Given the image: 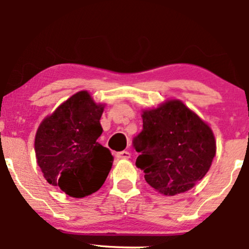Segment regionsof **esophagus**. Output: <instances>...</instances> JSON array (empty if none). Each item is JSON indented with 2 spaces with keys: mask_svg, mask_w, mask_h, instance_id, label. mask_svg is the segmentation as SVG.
Instances as JSON below:
<instances>
[{
  "mask_svg": "<svg viewBox=\"0 0 249 249\" xmlns=\"http://www.w3.org/2000/svg\"><path fill=\"white\" fill-rule=\"evenodd\" d=\"M116 157L118 159H128L131 157V153L128 151H121V152H117Z\"/></svg>",
  "mask_w": 249,
  "mask_h": 249,
  "instance_id": "1",
  "label": "esophagus"
}]
</instances>
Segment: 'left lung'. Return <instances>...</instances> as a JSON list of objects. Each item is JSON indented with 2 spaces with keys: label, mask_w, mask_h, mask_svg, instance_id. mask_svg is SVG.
<instances>
[{
  "label": "left lung",
  "mask_w": 249,
  "mask_h": 249,
  "mask_svg": "<svg viewBox=\"0 0 249 249\" xmlns=\"http://www.w3.org/2000/svg\"><path fill=\"white\" fill-rule=\"evenodd\" d=\"M133 139L136 166L150 186L166 196L192 188L210 170L216 144L211 127L182 102L167 101L142 112Z\"/></svg>",
  "instance_id": "8db88e82"
}]
</instances>
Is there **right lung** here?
Returning a JSON list of instances; mask_svg holds the SVG:
<instances>
[{"label":"right lung","instance_id":"right-lung-1","mask_svg":"<svg viewBox=\"0 0 249 249\" xmlns=\"http://www.w3.org/2000/svg\"><path fill=\"white\" fill-rule=\"evenodd\" d=\"M104 105L79 91L41 123L35 137L37 164L45 180L73 198H84L104 184L113 157L97 139Z\"/></svg>","mask_w":249,"mask_h":249}]
</instances>
